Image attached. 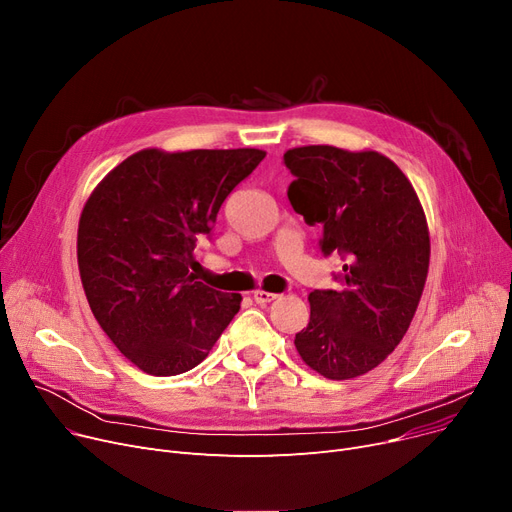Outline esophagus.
Wrapping results in <instances>:
<instances>
[{
  "label": "esophagus",
  "instance_id": "esophagus-1",
  "mask_svg": "<svg viewBox=\"0 0 512 512\" xmlns=\"http://www.w3.org/2000/svg\"><path fill=\"white\" fill-rule=\"evenodd\" d=\"M254 302L256 304H269V302H273L275 298H277V294H271V291H262V289H258V291H254Z\"/></svg>",
  "mask_w": 512,
  "mask_h": 512
}]
</instances>
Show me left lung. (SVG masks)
Wrapping results in <instances>:
<instances>
[{"instance_id":"left-lung-1","label":"left lung","mask_w":512,"mask_h":512,"mask_svg":"<svg viewBox=\"0 0 512 512\" xmlns=\"http://www.w3.org/2000/svg\"><path fill=\"white\" fill-rule=\"evenodd\" d=\"M296 181L287 198L323 227V256L337 254L335 289H314L310 321L296 333L302 360L327 379L369 373L402 342L429 269V231L415 189L377 152L306 145L283 154Z\"/></svg>"}]
</instances>
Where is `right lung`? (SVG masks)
Instances as JSON below:
<instances>
[{
    "instance_id": "1",
    "label": "right lung",
    "mask_w": 512,
    "mask_h": 512,
    "mask_svg": "<svg viewBox=\"0 0 512 512\" xmlns=\"http://www.w3.org/2000/svg\"><path fill=\"white\" fill-rule=\"evenodd\" d=\"M262 150H143L97 185L79 221V271L95 321L135 367L181 375L208 356L241 296L189 273L229 193Z\"/></svg>"
}]
</instances>
